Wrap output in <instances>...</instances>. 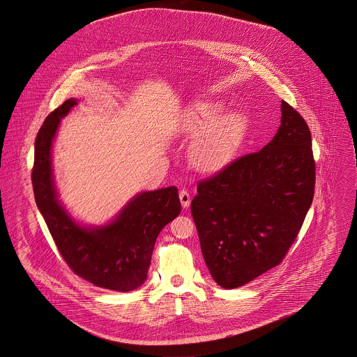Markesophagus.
Instances as JSON below:
<instances>
[{
  "mask_svg": "<svg viewBox=\"0 0 357 357\" xmlns=\"http://www.w3.org/2000/svg\"><path fill=\"white\" fill-rule=\"evenodd\" d=\"M179 200H181V204H182V207H183V208H188V207L190 206L192 197H190V195H189V192H188V190L182 189V190L179 192Z\"/></svg>",
  "mask_w": 357,
  "mask_h": 357,
  "instance_id": "esophagus-1",
  "label": "esophagus"
}]
</instances>
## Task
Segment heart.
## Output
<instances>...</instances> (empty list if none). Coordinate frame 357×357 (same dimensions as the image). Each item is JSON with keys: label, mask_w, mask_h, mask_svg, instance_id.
Here are the masks:
<instances>
[{"label": "heart", "mask_w": 357, "mask_h": 357, "mask_svg": "<svg viewBox=\"0 0 357 357\" xmlns=\"http://www.w3.org/2000/svg\"><path fill=\"white\" fill-rule=\"evenodd\" d=\"M220 100H202L192 105L182 121L181 132L193 139L190 160L203 172H216L229 165L240 153L248 134L245 113L233 110L222 114Z\"/></svg>", "instance_id": "1"}]
</instances>
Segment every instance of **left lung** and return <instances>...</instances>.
I'll list each match as a JSON object with an SVG mask.
<instances>
[{
	"instance_id": "1",
	"label": "left lung",
	"mask_w": 357,
	"mask_h": 357,
	"mask_svg": "<svg viewBox=\"0 0 357 357\" xmlns=\"http://www.w3.org/2000/svg\"><path fill=\"white\" fill-rule=\"evenodd\" d=\"M314 178L309 127L283 100L273 139L200 182L192 200L202 252L218 285L241 287L283 261L312 204Z\"/></svg>"
}]
</instances>
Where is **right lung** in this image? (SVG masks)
<instances>
[{"label": "right lung", "instance_id": "obj_1", "mask_svg": "<svg viewBox=\"0 0 357 357\" xmlns=\"http://www.w3.org/2000/svg\"><path fill=\"white\" fill-rule=\"evenodd\" d=\"M78 99H68L40 128L31 172L37 207L73 272L96 287L128 292L146 282L155 238L181 213L175 186L135 195L114 219L100 226L77 222L59 200L52 146L61 120Z\"/></svg>", "mask_w": 357, "mask_h": 357}]
</instances>
